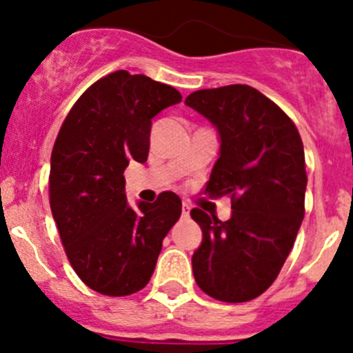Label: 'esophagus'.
I'll use <instances>...</instances> for the list:
<instances>
[{
  "instance_id": "1",
  "label": "esophagus",
  "mask_w": 353,
  "mask_h": 353,
  "mask_svg": "<svg viewBox=\"0 0 353 353\" xmlns=\"http://www.w3.org/2000/svg\"><path fill=\"white\" fill-rule=\"evenodd\" d=\"M189 214H191V205L183 203L182 205V217H189Z\"/></svg>"
}]
</instances>
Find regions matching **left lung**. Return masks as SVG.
<instances>
[{"label": "left lung", "mask_w": 353, "mask_h": 353, "mask_svg": "<svg viewBox=\"0 0 353 353\" xmlns=\"http://www.w3.org/2000/svg\"><path fill=\"white\" fill-rule=\"evenodd\" d=\"M185 104L219 132L205 194L232 196L233 208L228 221L191 210L203 232L192 254L194 279L217 301H252L276 281L304 219L301 134L279 105L248 84L198 90Z\"/></svg>", "instance_id": "left-lung-1"}]
</instances>
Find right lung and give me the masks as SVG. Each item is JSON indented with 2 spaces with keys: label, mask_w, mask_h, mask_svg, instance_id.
Wrapping results in <instances>:
<instances>
[{
  "label": "right lung",
  "mask_w": 353,
  "mask_h": 353,
  "mask_svg": "<svg viewBox=\"0 0 353 353\" xmlns=\"http://www.w3.org/2000/svg\"><path fill=\"white\" fill-rule=\"evenodd\" d=\"M182 101L179 90L117 70L93 83L65 118L51 154L49 203L81 281L109 297L148 285L162 240L180 214L174 192L129 207L123 171L146 162L152 118Z\"/></svg>",
  "instance_id": "obj_1"
}]
</instances>
